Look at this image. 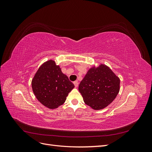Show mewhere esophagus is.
<instances>
[{
    "label": "esophagus",
    "mask_w": 152,
    "mask_h": 152,
    "mask_svg": "<svg viewBox=\"0 0 152 152\" xmlns=\"http://www.w3.org/2000/svg\"><path fill=\"white\" fill-rule=\"evenodd\" d=\"M73 84H74V86H75V87H78V85H79V84H78V82H77V81L73 82Z\"/></svg>",
    "instance_id": "34e87169"
}]
</instances>
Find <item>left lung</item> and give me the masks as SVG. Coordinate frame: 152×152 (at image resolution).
I'll return each mask as SVG.
<instances>
[{"label": "left lung", "instance_id": "8db88e82", "mask_svg": "<svg viewBox=\"0 0 152 152\" xmlns=\"http://www.w3.org/2000/svg\"><path fill=\"white\" fill-rule=\"evenodd\" d=\"M120 90V79L108 66L101 65L90 68L79 86L84 102L93 109L107 107Z\"/></svg>", "mask_w": 152, "mask_h": 152}]
</instances>
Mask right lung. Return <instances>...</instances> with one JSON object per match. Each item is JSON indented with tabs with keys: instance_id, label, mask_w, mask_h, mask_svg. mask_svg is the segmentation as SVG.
Segmentation results:
<instances>
[{
	"instance_id": "1",
	"label": "right lung",
	"mask_w": 152,
	"mask_h": 152,
	"mask_svg": "<svg viewBox=\"0 0 152 152\" xmlns=\"http://www.w3.org/2000/svg\"><path fill=\"white\" fill-rule=\"evenodd\" d=\"M33 92L39 102L50 109L64 103L74 85L53 60L42 64L31 81Z\"/></svg>"
}]
</instances>
